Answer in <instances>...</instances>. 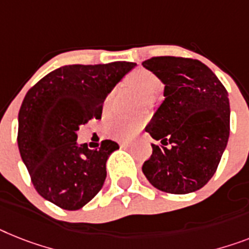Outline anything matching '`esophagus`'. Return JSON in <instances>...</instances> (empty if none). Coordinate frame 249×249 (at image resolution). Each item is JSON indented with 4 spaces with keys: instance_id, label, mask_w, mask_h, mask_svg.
Wrapping results in <instances>:
<instances>
[{
    "instance_id": "obj_1",
    "label": "esophagus",
    "mask_w": 249,
    "mask_h": 249,
    "mask_svg": "<svg viewBox=\"0 0 249 249\" xmlns=\"http://www.w3.org/2000/svg\"><path fill=\"white\" fill-rule=\"evenodd\" d=\"M118 143H120L121 147L131 146V141H128V140H118Z\"/></svg>"
}]
</instances>
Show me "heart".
<instances>
[{
  "label": "heart",
  "instance_id": "obj_1",
  "mask_svg": "<svg viewBox=\"0 0 249 249\" xmlns=\"http://www.w3.org/2000/svg\"><path fill=\"white\" fill-rule=\"evenodd\" d=\"M127 83L131 88L141 92L146 98L155 95L161 86L159 77L151 71L145 69H139L133 71L128 76ZM109 100L110 95H108L104 100V104H103V109L106 113L108 112V108H109ZM142 124L143 121L140 120V118H116L108 124V131H109L110 135H113L117 139H132L141 129Z\"/></svg>",
  "mask_w": 249,
  "mask_h": 249
}]
</instances>
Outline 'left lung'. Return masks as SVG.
<instances>
[{
    "mask_svg": "<svg viewBox=\"0 0 249 249\" xmlns=\"http://www.w3.org/2000/svg\"><path fill=\"white\" fill-rule=\"evenodd\" d=\"M142 66L165 85V99L145 128L161 145H151L143 174L163 192H195L213 178L227 147V89L198 59L163 55L143 61Z\"/></svg>",
    "mask_w": 249,
    "mask_h": 249,
    "instance_id": "obj_1",
    "label": "left lung"
}]
</instances>
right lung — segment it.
<instances>
[{
	"mask_svg": "<svg viewBox=\"0 0 249 249\" xmlns=\"http://www.w3.org/2000/svg\"><path fill=\"white\" fill-rule=\"evenodd\" d=\"M135 66H62L26 92L18 112V151L43 198L79 210L102 190L107 160L120 146L104 140L99 149L90 150L77 143L76 132L92 118H102L107 95Z\"/></svg>",
	"mask_w": 249,
	"mask_h": 249,
	"instance_id": "obj_1",
	"label": "right lung"
}]
</instances>
